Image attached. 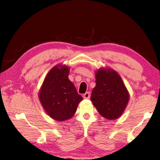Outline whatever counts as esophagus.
<instances>
[{
    "instance_id": "34e87169",
    "label": "esophagus",
    "mask_w": 160,
    "mask_h": 160,
    "mask_svg": "<svg viewBox=\"0 0 160 160\" xmlns=\"http://www.w3.org/2000/svg\"><path fill=\"white\" fill-rule=\"evenodd\" d=\"M90 93L89 92H87L85 94H83V98L84 99H90Z\"/></svg>"
}]
</instances>
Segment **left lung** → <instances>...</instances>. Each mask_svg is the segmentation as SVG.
Listing matches in <instances>:
<instances>
[{
  "mask_svg": "<svg viewBox=\"0 0 160 160\" xmlns=\"http://www.w3.org/2000/svg\"><path fill=\"white\" fill-rule=\"evenodd\" d=\"M95 82L91 102L99 114L109 120L122 115L130 95L120 75L109 68H101L95 72Z\"/></svg>",
  "mask_w": 160,
  "mask_h": 160,
  "instance_id": "obj_1",
  "label": "left lung"
}]
</instances>
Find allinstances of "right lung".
Returning a JSON list of instances; mask_svg holds the SVG:
<instances>
[{
    "instance_id": "1",
    "label": "right lung",
    "mask_w": 160,
    "mask_h": 160,
    "mask_svg": "<svg viewBox=\"0 0 160 160\" xmlns=\"http://www.w3.org/2000/svg\"><path fill=\"white\" fill-rule=\"evenodd\" d=\"M69 70L70 67L66 65L58 64L53 67L46 76L38 94L45 112L58 121L71 118L83 99L68 79Z\"/></svg>"
}]
</instances>
